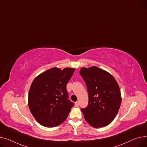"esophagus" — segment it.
<instances>
[{"instance_id": "34e87169", "label": "esophagus", "mask_w": 147, "mask_h": 147, "mask_svg": "<svg viewBox=\"0 0 147 147\" xmlns=\"http://www.w3.org/2000/svg\"><path fill=\"white\" fill-rule=\"evenodd\" d=\"M75 105H79V101H76L75 102Z\"/></svg>"}]
</instances>
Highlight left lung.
<instances>
[{"label": "left lung", "instance_id": "8db88e82", "mask_svg": "<svg viewBox=\"0 0 147 147\" xmlns=\"http://www.w3.org/2000/svg\"><path fill=\"white\" fill-rule=\"evenodd\" d=\"M86 84L89 104L81 110L85 120L94 128L109 125L114 119L121 102L120 89L114 77L96 66L81 68Z\"/></svg>", "mask_w": 147, "mask_h": 147}]
</instances>
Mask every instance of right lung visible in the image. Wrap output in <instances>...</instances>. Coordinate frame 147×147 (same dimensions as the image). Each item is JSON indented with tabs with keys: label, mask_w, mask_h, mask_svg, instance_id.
Returning <instances> with one entry per match:
<instances>
[{
	"label": "right lung",
	"mask_w": 147,
	"mask_h": 147,
	"mask_svg": "<svg viewBox=\"0 0 147 147\" xmlns=\"http://www.w3.org/2000/svg\"><path fill=\"white\" fill-rule=\"evenodd\" d=\"M75 69L54 67L33 80L29 89L28 104L33 117L41 125L55 127L66 120L73 106L67 99L66 86Z\"/></svg>",
	"instance_id": "add662e5"
}]
</instances>
